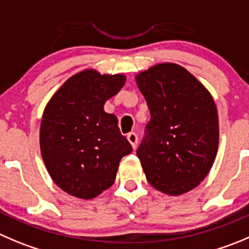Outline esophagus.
Returning <instances> with one entry per match:
<instances>
[{
  "label": "esophagus",
  "instance_id": "1",
  "mask_svg": "<svg viewBox=\"0 0 249 249\" xmlns=\"http://www.w3.org/2000/svg\"><path fill=\"white\" fill-rule=\"evenodd\" d=\"M127 139H128L129 143L132 144V146L136 149L137 144H138V136H137V133H134V132H131V133L127 134Z\"/></svg>",
  "mask_w": 249,
  "mask_h": 249
}]
</instances>
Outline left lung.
I'll return each mask as SVG.
<instances>
[{
  "label": "left lung",
  "mask_w": 249,
  "mask_h": 249,
  "mask_svg": "<svg viewBox=\"0 0 249 249\" xmlns=\"http://www.w3.org/2000/svg\"><path fill=\"white\" fill-rule=\"evenodd\" d=\"M150 110L137 150L154 188L179 196L196 188L212 169L219 120L209 91L183 67L160 63L136 77Z\"/></svg>",
  "instance_id": "8db88e82"
}]
</instances>
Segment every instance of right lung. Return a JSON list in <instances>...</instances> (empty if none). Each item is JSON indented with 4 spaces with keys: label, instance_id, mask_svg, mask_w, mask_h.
Returning a JSON list of instances; mask_svg holds the SVG:
<instances>
[{
    "label": "right lung",
    "instance_id": "1",
    "mask_svg": "<svg viewBox=\"0 0 249 249\" xmlns=\"http://www.w3.org/2000/svg\"><path fill=\"white\" fill-rule=\"evenodd\" d=\"M122 74L87 70L71 77L51 98L40 127V149L56 184L82 199L110 188L118 164L133 148L122 136L117 118L104 111L121 90Z\"/></svg>",
    "mask_w": 249,
    "mask_h": 249
}]
</instances>
